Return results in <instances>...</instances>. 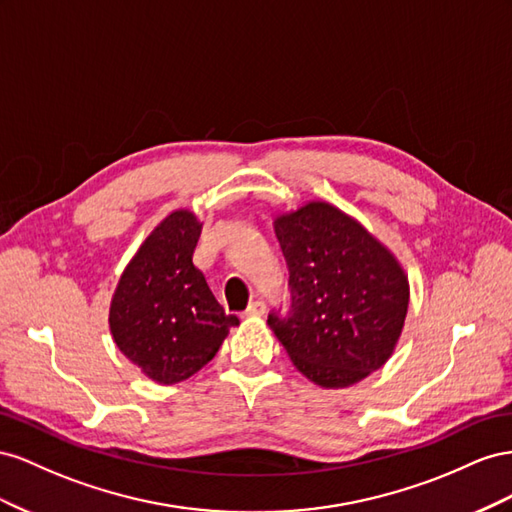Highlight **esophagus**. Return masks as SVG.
Segmentation results:
<instances>
[{
  "instance_id": "34e87169",
  "label": "esophagus",
  "mask_w": 512,
  "mask_h": 512,
  "mask_svg": "<svg viewBox=\"0 0 512 512\" xmlns=\"http://www.w3.org/2000/svg\"><path fill=\"white\" fill-rule=\"evenodd\" d=\"M264 313H266V302L264 300L251 302V304H248V309L244 311V315H248V317H259V315H264Z\"/></svg>"
}]
</instances>
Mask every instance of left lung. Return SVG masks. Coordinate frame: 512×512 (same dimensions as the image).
<instances>
[{"label":"left lung","mask_w":512,"mask_h":512,"mask_svg":"<svg viewBox=\"0 0 512 512\" xmlns=\"http://www.w3.org/2000/svg\"><path fill=\"white\" fill-rule=\"evenodd\" d=\"M291 306L268 326L294 367L321 388L382 369L405 324L410 285L399 261L352 216L311 201L274 221Z\"/></svg>","instance_id":"obj_1"}]
</instances>
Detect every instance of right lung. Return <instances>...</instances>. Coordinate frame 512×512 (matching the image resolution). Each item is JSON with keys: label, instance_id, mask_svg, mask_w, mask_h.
<instances>
[{"label": "right lung", "instance_id": "add662e5", "mask_svg": "<svg viewBox=\"0 0 512 512\" xmlns=\"http://www.w3.org/2000/svg\"><path fill=\"white\" fill-rule=\"evenodd\" d=\"M199 236L193 212H171L130 259L111 300L115 345L158 384H178L206 367L240 324L193 264Z\"/></svg>", "mask_w": 512, "mask_h": 512}]
</instances>
